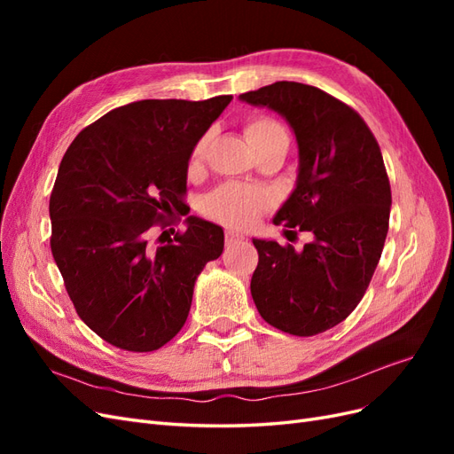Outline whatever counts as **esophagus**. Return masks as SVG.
I'll use <instances>...</instances> for the list:
<instances>
[{
	"label": "esophagus",
	"instance_id": "obj_1",
	"mask_svg": "<svg viewBox=\"0 0 454 454\" xmlns=\"http://www.w3.org/2000/svg\"><path fill=\"white\" fill-rule=\"evenodd\" d=\"M239 240H242V237L239 235V232H235V231H225V242H227V246L235 244V242H239Z\"/></svg>",
	"mask_w": 454,
	"mask_h": 454
}]
</instances>
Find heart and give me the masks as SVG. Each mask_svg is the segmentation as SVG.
Returning <instances> with one entry per match:
<instances>
[{
  "label": "heart",
  "mask_w": 454,
  "mask_h": 454,
  "mask_svg": "<svg viewBox=\"0 0 454 454\" xmlns=\"http://www.w3.org/2000/svg\"><path fill=\"white\" fill-rule=\"evenodd\" d=\"M246 140L255 149L263 147L267 144L287 140V134L278 121L270 117H254L244 127ZM210 134H204L199 138V142L193 145L189 157V167L191 170L199 168V164L204 159L206 147H208ZM269 202V193L263 189L255 187H246L239 184H229L215 189L214 193L204 199L202 210L204 214L215 219V222L223 223L227 227L242 229L252 225L257 215L263 210V206Z\"/></svg>",
  "instance_id": "b5f03b06"
}]
</instances>
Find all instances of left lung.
<instances>
[{
    "mask_svg": "<svg viewBox=\"0 0 454 454\" xmlns=\"http://www.w3.org/2000/svg\"><path fill=\"white\" fill-rule=\"evenodd\" d=\"M240 100L292 127L297 182L272 222L312 237L303 250L254 239V303L284 333H322L358 307L387 240L392 193L380 147L352 107L316 87L277 81Z\"/></svg>",
    "mask_w": 454,
    "mask_h": 454,
    "instance_id": "1",
    "label": "left lung"
}]
</instances>
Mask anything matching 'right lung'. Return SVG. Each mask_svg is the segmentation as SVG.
I'll use <instances>...</instances> for the list:
<instances>
[{"mask_svg": "<svg viewBox=\"0 0 454 454\" xmlns=\"http://www.w3.org/2000/svg\"><path fill=\"white\" fill-rule=\"evenodd\" d=\"M232 96L140 100L81 130L54 182L51 252L83 320L109 345L151 352L176 337L223 229L189 215L185 232L151 248L145 232L184 204L193 145Z\"/></svg>", "mask_w": 454, "mask_h": 454, "instance_id": "right-lung-1", "label": "right lung"}]
</instances>
